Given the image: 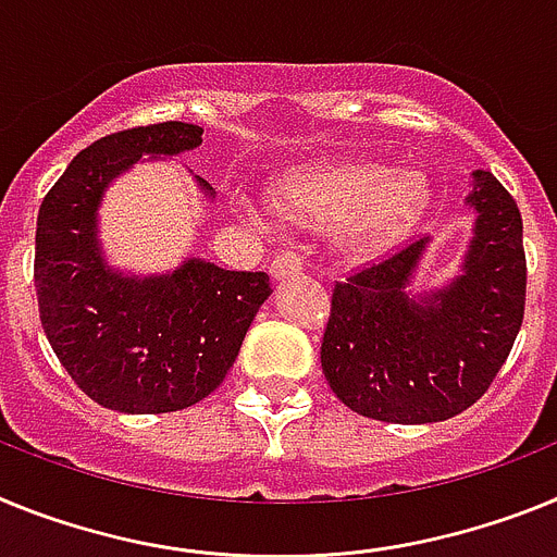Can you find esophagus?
Segmentation results:
<instances>
[{
  "label": "esophagus",
  "instance_id": "obj_1",
  "mask_svg": "<svg viewBox=\"0 0 557 557\" xmlns=\"http://www.w3.org/2000/svg\"><path fill=\"white\" fill-rule=\"evenodd\" d=\"M302 272V255L299 249H283L274 255L272 260V274L274 277H288V274Z\"/></svg>",
  "mask_w": 557,
  "mask_h": 557
}]
</instances>
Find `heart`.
<instances>
[{
  "label": "heart",
  "mask_w": 557,
  "mask_h": 557,
  "mask_svg": "<svg viewBox=\"0 0 557 557\" xmlns=\"http://www.w3.org/2000/svg\"><path fill=\"white\" fill-rule=\"evenodd\" d=\"M274 205L306 224H345L347 240L356 246H381L418 224L429 205V185L418 171L333 164L280 182Z\"/></svg>",
  "instance_id": "heart-1"
}]
</instances>
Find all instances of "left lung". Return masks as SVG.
Listing matches in <instances>:
<instances>
[{"label":"left lung","mask_w":557,"mask_h":557,"mask_svg":"<svg viewBox=\"0 0 557 557\" xmlns=\"http://www.w3.org/2000/svg\"><path fill=\"white\" fill-rule=\"evenodd\" d=\"M476 210L462 274L434 294L404 292L423 240H409L333 285L322 372L352 412L384 423H437L493 384L519 336L527 299L521 212L499 178L473 173Z\"/></svg>","instance_id":"left-lung-1"}]
</instances>
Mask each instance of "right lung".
<instances>
[{
    "instance_id": "add662e5",
    "label": "right lung",
    "mask_w": 557,
    "mask_h": 557,
    "mask_svg": "<svg viewBox=\"0 0 557 557\" xmlns=\"http://www.w3.org/2000/svg\"><path fill=\"white\" fill-rule=\"evenodd\" d=\"M201 134V125L182 120L109 134L72 159L38 210L33 280L41 327L81 393L106 409L162 414L207 398L272 294L265 272H226L196 258L145 280L103 263L98 205L106 185L143 153L190 151Z\"/></svg>"
}]
</instances>
